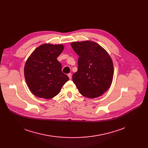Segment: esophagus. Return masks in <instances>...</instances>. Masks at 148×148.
<instances>
[{
    "label": "esophagus",
    "instance_id": "obj_1",
    "mask_svg": "<svg viewBox=\"0 0 148 148\" xmlns=\"http://www.w3.org/2000/svg\"><path fill=\"white\" fill-rule=\"evenodd\" d=\"M68 77L69 78V79H71V77H72V74H71V73H69V74H68Z\"/></svg>",
    "mask_w": 148,
    "mask_h": 148
}]
</instances>
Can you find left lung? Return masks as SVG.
Returning <instances> with one entry per match:
<instances>
[{"label": "left lung", "instance_id": "8db88e82", "mask_svg": "<svg viewBox=\"0 0 148 148\" xmlns=\"http://www.w3.org/2000/svg\"><path fill=\"white\" fill-rule=\"evenodd\" d=\"M79 56L78 70L73 81L84 97L95 98L101 96L111 86L114 68L107 51L97 42L90 41L71 43Z\"/></svg>", "mask_w": 148, "mask_h": 148}]
</instances>
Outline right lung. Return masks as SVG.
Masks as SVG:
<instances>
[{
	"mask_svg": "<svg viewBox=\"0 0 148 148\" xmlns=\"http://www.w3.org/2000/svg\"><path fill=\"white\" fill-rule=\"evenodd\" d=\"M64 49L62 44H42L27 59L24 68L25 80L31 92L37 97H54L69 80L62 72V65L57 60Z\"/></svg>",
	"mask_w": 148,
	"mask_h": 148,
	"instance_id": "right-lung-1",
	"label": "right lung"
}]
</instances>
